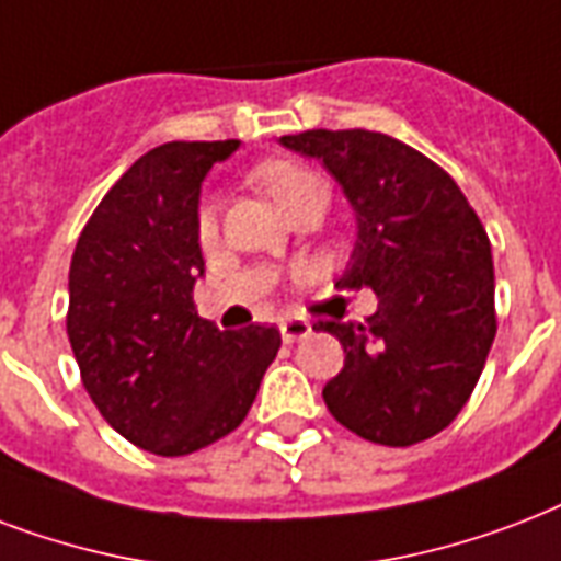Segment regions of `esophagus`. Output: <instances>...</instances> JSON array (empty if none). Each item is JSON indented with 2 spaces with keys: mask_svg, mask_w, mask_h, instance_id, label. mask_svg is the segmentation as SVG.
Listing matches in <instances>:
<instances>
[{
  "mask_svg": "<svg viewBox=\"0 0 561 561\" xmlns=\"http://www.w3.org/2000/svg\"><path fill=\"white\" fill-rule=\"evenodd\" d=\"M310 333H312V324L307 319H284V321H280V336H284L286 345L307 340Z\"/></svg>",
  "mask_w": 561,
  "mask_h": 561,
  "instance_id": "esophagus-1",
  "label": "esophagus"
}]
</instances>
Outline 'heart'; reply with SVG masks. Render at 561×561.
Masks as SVG:
<instances>
[{"label":"heart","instance_id":"obj_1","mask_svg":"<svg viewBox=\"0 0 561 561\" xmlns=\"http://www.w3.org/2000/svg\"><path fill=\"white\" fill-rule=\"evenodd\" d=\"M251 181L263 193L272 195L286 213L295 210L298 204L310 202L316 195H328L324 181L312 169L293 163V160H268V163L251 172ZM195 231H198V240L202 242H210L216 237V204H213V198H204L202 207H198Z\"/></svg>","mask_w":561,"mask_h":561}]
</instances>
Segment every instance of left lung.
<instances>
[{
    "label": "left lung",
    "mask_w": 561,
    "mask_h": 561,
    "mask_svg": "<svg viewBox=\"0 0 561 561\" xmlns=\"http://www.w3.org/2000/svg\"><path fill=\"white\" fill-rule=\"evenodd\" d=\"M280 146L324 163L357 216L340 289L368 286L366 321H319L345 348L324 386L333 419L375 445L410 447L457 419L492 348L494 263L474 207L445 169L377 131H316Z\"/></svg>",
    "instance_id": "1"
}]
</instances>
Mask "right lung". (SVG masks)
<instances>
[{
	"label": "right lung",
	"mask_w": 561,
	"mask_h": 561,
	"mask_svg": "<svg viewBox=\"0 0 561 561\" xmlns=\"http://www.w3.org/2000/svg\"><path fill=\"white\" fill-rule=\"evenodd\" d=\"M240 140L163 142L116 181L69 263L67 333L102 419L158 457H186L249 415L280 330L195 312L202 181Z\"/></svg>",
	"instance_id": "add662e5"
}]
</instances>
